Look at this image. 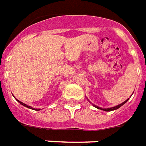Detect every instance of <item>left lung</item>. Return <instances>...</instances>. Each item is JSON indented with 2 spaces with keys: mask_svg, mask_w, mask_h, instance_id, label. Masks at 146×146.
<instances>
[{
  "mask_svg": "<svg viewBox=\"0 0 146 146\" xmlns=\"http://www.w3.org/2000/svg\"><path fill=\"white\" fill-rule=\"evenodd\" d=\"M128 99H129V98H128ZM128 100H125V101H124L123 103H121V104H119V105H117V106L113 107V108H99V107L96 106V105H94V106L95 108H98V109H100V110H103V111H114V110H116V109L119 108L120 107L122 106L123 104H125L126 103L127 101H128Z\"/></svg>",
  "mask_w": 146,
  "mask_h": 146,
  "instance_id": "left-lung-1",
  "label": "left lung"
}]
</instances>
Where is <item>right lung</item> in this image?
I'll use <instances>...</instances> for the list:
<instances>
[{"mask_svg": "<svg viewBox=\"0 0 146 146\" xmlns=\"http://www.w3.org/2000/svg\"><path fill=\"white\" fill-rule=\"evenodd\" d=\"M18 100V102H19V103L21 104H22V105H23V106L26 107V108H28L32 109V107H30V106H29V105H27V104H25L22 103V102H21V101H20V100ZM35 110H36V111H37V109H35Z\"/></svg>", "mask_w": 146, "mask_h": 146, "instance_id": "right-lung-1", "label": "right lung"}]
</instances>
